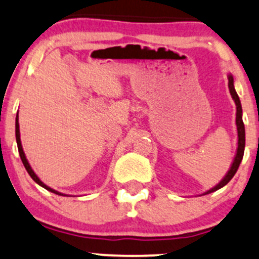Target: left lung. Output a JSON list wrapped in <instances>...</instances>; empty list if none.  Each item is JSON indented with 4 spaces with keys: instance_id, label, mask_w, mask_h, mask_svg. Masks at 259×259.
<instances>
[{
    "instance_id": "left-lung-1",
    "label": "left lung",
    "mask_w": 259,
    "mask_h": 259,
    "mask_svg": "<svg viewBox=\"0 0 259 259\" xmlns=\"http://www.w3.org/2000/svg\"><path fill=\"white\" fill-rule=\"evenodd\" d=\"M229 88H230V93H231L232 98H234L235 103H236V125H237V134H238V146H237V153H236V157L234 160V163H232L231 168L230 171L227 172V175L224 177V180L218 184L217 187H214L212 189L208 190L205 194H209V193L215 192V190L223 188L224 186H226L230 181L232 180V177L235 176V173L237 172L238 167H240L241 161L243 158V152H245V125H243V120H242V107H241V102L240 98H238L237 93H236L235 88H234V78H232L231 75H229Z\"/></svg>"
}]
</instances>
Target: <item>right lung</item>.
<instances>
[{
    "instance_id": "obj_1",
    "label": "right lung",
    "mask_w": 259,
    "mask_h": 259,
    "mask_svg": "<svg viewBox=\"0 0 259 259\" xmlns=\"http://www.w3.org/2000/svg\"><path fill=\"white\" fill-rule=\"evenodd\" d=\"M16 139H17V145H18V151H19V156H21V160H22V162H23V164H24L25 169H27V172L29 173V176H30V177L33 178V181L35 182V183H38L39 186H41L42 188H45V189H48V190H49V192H51V193H55V194H59V195H62L61 193L56 192V190L51 189L50 187L45 186V184L42 183V182H41L40 180H39V178H38V176H36L35 173H34V171H33V169H32V167L29 166V163H28L27 158H25V155H24V152H23V149H22L21 138H19V124H18V114H17V118H16Z\"/></svg>"
}]
</instances>
